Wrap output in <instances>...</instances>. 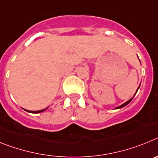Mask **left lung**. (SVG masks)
I'll list each match as a JSON object with an SVG mask.
<instances>
[{
	"instance_id": "8db88e82",
	"label": "left lung",
	"mask_w": 158,
	"mask_h": 158,
	"mask_svg": "<svg viewBox=\"0 0 158 158\" xmlns=\"http://www.w3.org/2000/svg\"><path fill=\"white\" fill-rule=\"evenodd\" d=\"M138 58H139V57H138ZM139 62H140V60H139ZM139 87H140V85H139V88H138V89H137L136 93H135V94L134 95V96H135V95H136V93H137V92H138V90H139ZM134 96H133V97H132V98H131V99H130V100H128L127 101V102H125V103H124V104H121V105H120V106H118V107H115V109H119V108H122V107H125V106H127V105L128 104H130V103H131V100H133Z\"/></svg>"
}]
</instances>
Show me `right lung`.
Segmentation results:
<instances>
[{"mask_svg":"<svg viewBox=\"0 0 158 158\" xmlns=\"http://www.w3.org/2000/svg\"><path fill=\"white\" fill-rule=\"evenodd\" d=\"M48 107H47V108H45V109H42V110H40V111H28V110H25L26 111H27V112H30V113H40V112H43V111H44L45 110H47Z\"/></svg>","mask_w":158,"mask_h":158,"instance_id":"obj_1","label":"right lung"}]
</instances>
